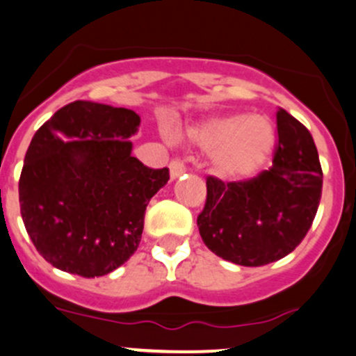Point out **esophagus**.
<instances>
[{
  "label": "esophagus",
  "instance_id": "obj_1",
  "mask_svg": "<svg viewBox=\"0 0 356 356\" xmlns=\"http://www.w3.org/2000/svg\"><path fill=\"white\" fill-rule=\"evenodd\" d=\"M185 171H186V166H185V163L181 161V159H173V161L170 163V177H171V179L181 177Z\"/></svg>",
  "mask_w": 356,
  "mask_h": 356
}]
</instances>
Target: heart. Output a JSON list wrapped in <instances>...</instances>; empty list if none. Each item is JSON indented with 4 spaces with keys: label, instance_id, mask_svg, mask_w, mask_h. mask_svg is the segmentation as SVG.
I'll return each mask as SVG.
<instances>
[{
    "label": "heart",
    "instance_id": "b5f03b06",
    "mask_svg": "<svg viewBox=\"0 0 356 356\" xmlns=\"http://www.w3.org/2000/svg\"><path fill=\"white\" fill-rule=\"evenodd\" d=\"M192 139L210 149V161L222 177L253 175L268 159L275 129L263 115L210 117L192 129Z\"/></svg>",
    "mask_w": 356,
    "mask_h": 356
}]
</instances>
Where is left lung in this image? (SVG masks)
Segmentation results:
<instances>
[{
  "label": "left lung",
  "mask_w": 356,
  "mask_h": 356,
  "mask_svg": "<svg viewBox=\"0 0 356 356\" xmlns=\"http://www.w3.org/2000/svg\"><path fill=\"white\" fill-rule=\"evenodd\" d=\"M273 164L246 181L207 177L197 217L205 246L241 266H263L292 253L314 220L323 170L311 132L284 108L277 112Z\"/></svg>",
  "instance_id": "left-lung-1"
}]
</instances>
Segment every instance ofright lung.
<instances>
[{
    "label": "right lung",
    "instance_id": "add662e5",
    "mask_svg": "<svg viewBox=\"0 0 356 356\" xmlns=\"http://www.w3.org/2000/svg\"><path fill=\"white\" fill-rule=\"evenodd\" d=\"M134 110L72 102L49 118L26 149L20 212L37 251L56 268L103 277L139 248L144 213L170 179L132 156Z\"/></svg>",
    "mask_w": 356,
    "mask_h": 356
}]
</instances>
